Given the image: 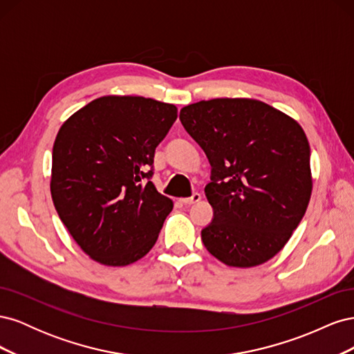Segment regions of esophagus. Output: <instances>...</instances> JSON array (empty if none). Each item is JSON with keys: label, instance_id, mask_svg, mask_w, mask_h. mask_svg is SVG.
Segmentation results:
<instances>
[{"label": "esophagus", "instance_id": "obj_1", "mask_svg": "<svg viewBox=\"0 0 354 354\" xmlns=\"http://www.w3.org/2000/svg\"><path fill=\"white\" fill-rule=\"evenodd\" d=\"M201 201V195L199 194H194L190 198H183L180 199L181 203H185V205H192V203H196Z\"/></svg>", "mask_w": 354, "mask_h": 354}]
</instances>
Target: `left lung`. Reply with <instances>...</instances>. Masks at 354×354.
<instances>
[{
	"mask_svg": "<svg viewBox=\"0 0 354 354\" xmlns=\"http://www.w3.org/2000/svg\"><path fill=\"white\" fill-rule=\"evenodd\" d=\"M180 121L212 167L205 195L214 218L201 233L205 248L239 269L269 261L292 236L312 196L310 145L301 125L245 97L185 106Z\"/></svg>",
	"mask_w": 354,
	"mask_h": 354,
	"instance_id": "1",
	"label": "left lung"
}]
</instances>
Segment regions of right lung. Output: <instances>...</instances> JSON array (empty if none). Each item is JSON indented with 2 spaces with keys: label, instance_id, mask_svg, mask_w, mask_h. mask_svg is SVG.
Wrapping results in <instances>:
<instances>
[{
  "label": "right lung",
  "instance_id": "right-lung-1",
  "mask_svg": "<svg viewBox=\"0 0 354 354\" xmlns=\"http://www.w3.org/2000/svg\"><path fill=\"white\" fill-rule=\"evenodd\" d=\"M176 120L174 104L103 95L60 127L53 146L51 198L91 260L121 267L152 250L173 201L149 180L151 167Z\"/></svg>",
  "mask_w": 354,
  "mask_h": 354
}]
</instances>
